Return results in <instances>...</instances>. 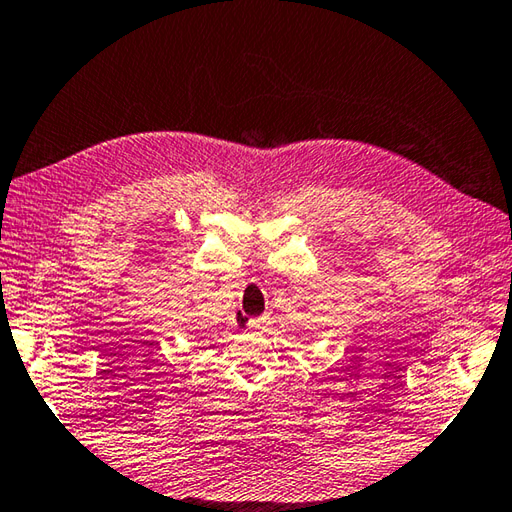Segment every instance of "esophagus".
<instances>
[{
	"label": "esophagus",
	"mask_w": 512,
	"mask_h": 512,
	"mask_svg": "<svg viewBox=\"0 0 512 512\" xmlns=\"http://www.w3.org/2000/svg\"><path fill=\"white\" fill-rule=\"evenodd\" d=\"M266 326H268V319H266V317L248 319V328H250V330H264Z\"/></svg>",
	"instance_id": "1"
}]
</instances>
